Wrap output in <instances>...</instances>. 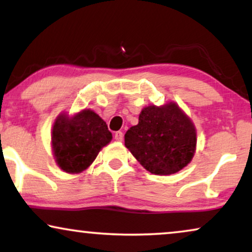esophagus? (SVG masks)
I'll return each mask as SVG.
<instances>
[{"instance_id":"34e87169","label":"esophagus","mask_w":252,"mask_h":252,"mask_svg":"<svg viewBox=\"0 0 252 252\" xmlns=\"http://www.w3.org/2000/svg\"><path fill=\"white\" fill-rule=\"evenodd\" d=\"M115 139H116V141H118V142H120V141H123V139H124L123 132H120V130H118V132H116L115 133Z\"/></svg>"}]
</instances>
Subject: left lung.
<instances>
[{"instance_id":"obj_1","label":"left lung","mask_w":252,"mask_h":252,"mask_svg":"<svg viewBox=\"0 0 252 252\" xmlns=\"http://www.w3.org/2000/svg\"><path fill=\"white\" fill-rule=\"evenodd\" d=\"M192 120L175 102L148 105L139 124L125 134V147L136 160L156 175H170L187 166L196 151Z\"/></svg>"}]
</instances>
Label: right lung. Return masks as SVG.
<instances>
[{
  "label": "right lung",
  "instance_id": "right-lung-1",
  "mask_svg": "<svg viewBox=\"0 0 252 252\" xmlns=\"http://www.w3.org/2000/svg\"><path fill=\"white\" fill-rule=\"evenodd\" d=\"M112 134L106 123L91 109L68 116L62 112L51 130V149L57 166L70 174L80 173L91 166Z\"/></svg>",
  "mask_w": 252,
  "mask_h": 252
}]
</instances>
